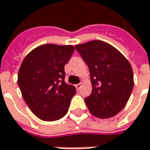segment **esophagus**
Wrapping results in <instances>:
<instances>
[{
  "label": "esophagus",
  "instance_id": "obj_1",
  "mask_svg": "<svg viewBox=\"0 0 150 150\" xmlns=\"http://www.w3.org/2000/svg\"><path fill=\"white\" fill-rule=\"evenodd\" d=\"M81 85H82V84H81V83L76 84V85H75V87L77 88V90H80V88L81 87Z\"/></svg>",
  "mask_w": 150,
  "mask_h": 150
}]
</instances>
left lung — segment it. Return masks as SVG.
<instances>
[{
    "mask_svg": "<svg viewBox=\"0 0 150 150\" xmlns=\"http://www.w3.org/2000/svg\"><path fill=\"white\" fill-rule=\"evenodd\" d=\"M87 64L93 91L85 98L90 112L98 118H110L126 106L133 88V72L117 49L101 40L75 47Z\"/></svg>",
    "mask_w": 150,
    "mask_h": 150,
    "instance_id": "8db88e82",
    "label": "left lung"
}]
</instances>
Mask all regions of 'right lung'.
Returning a JSON list of instances; mask_svg holds the SVG:
<instances>
[{"instance_id":"right-lung-1","label":"right lung","mask_w":150,"mask_h":150,"mask_svg":"<svg viewBox=\"0 0 150 150\" xmlns=\"http://www.w3.org/2000/svg\"><path fill=\"white\" fill-rule=\"evenodd\" d=\"M74 47L45 44L24 57L18 75V85L30 110L40 120L53 121L68 112L76 93L74 86L64 81V65Z\"/></svg>"}]
</instances>
